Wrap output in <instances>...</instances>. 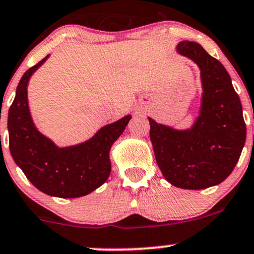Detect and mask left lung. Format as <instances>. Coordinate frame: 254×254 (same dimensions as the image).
Returning <instances> with one entry per match:
<instances>
[{
	"label": "left lung",
	"mask_w": 254,
	"mask_h": 254,
	"mask_svg": "<svg viewBox=\"0 0 254 254\" xmlns=\"http://www.w3.org/2000/svg\"><path fill=\"white\" fill-rule=\"evenodd\" d=\"M176 51L200 69V111L187 129L148 117L150 139L166 181L181 189L201 190L230 176L246 141V125L240 98L222 63L191 41L179 42Z\"/></svg>",
	"instance_id": "obj_1"
}]
</instances>
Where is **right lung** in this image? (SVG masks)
Wrapping results in <instances>:
<instances>
[{
	"instance_id": "add662e5",
	"label": "right lung",
	"mask_w": 254,
	"mask_h": 254,
	"mask_svg": "<svg viewBox=\"0 0 254 254\" xmlns=\"http://www.w3.org/2000/svg\"><path fill=\"white\" fill-rule=\"evenodd\" d=\"M50 54L19 81L8 111L9 150L13 160L40 191L61 198L88 195L103 185L111 172L110 149L132 119L126 115L102 127L92 138L70 146L56 145L37 129L30 113L28 84Z\"/></svg>"
}]
</instances>
